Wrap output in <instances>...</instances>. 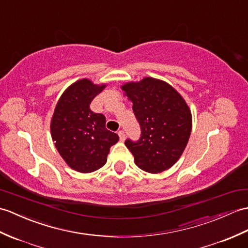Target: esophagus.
<instances>
[{"label":"esophagus","instance_id":"esophagus-1","mask_svg":"<svg viewBox=\"0 0 248 248\" xmlns=\"http://www.w3.org/2000/svg\"><path fill=\"white\" fill-rule=\"evenodd\" d=\"M118 136H119L120 140H122V141H124L125 140V134H124V131H118Z\"/></svg>","mask_w":248,"mask_h":248}]
</instances>
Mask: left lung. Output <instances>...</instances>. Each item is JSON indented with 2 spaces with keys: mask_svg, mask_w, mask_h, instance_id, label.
Segmentation results:
<instances>
[{
  "mask_svg": "<svg viewBox=\"0 0 248 248\" xmlns=\"http://www.w3.org/2000/svg\"><path fill=\"white\" fill-rule=\"evenodd\" d=\"M133 103V112L141 129L137 141L126 140L135 164L149 173L171 168L181 157L192 129L191 111L170 84L152 77L122 86Z\"/></svg>",
  "mask_w": 248,
  "mask_h": 248,
  "instance_id": "obj_1",
  "label": "left lung"
}]
</instances>
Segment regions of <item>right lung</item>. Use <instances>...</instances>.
<instances>
[{
  "label": "right lung",
  "mask_w": 248,
  "mask_h": 248,
  "mask_svg": "<svg viewBox=\"0 0 248 248\" xmlns=\"http://www.w3.org/2000/svg\"><path fill=\"white\" fill-rule=\"evenodd\" d=\"M106 88L80 79L64 91L50 122L51 138L64 162L81 173L96 171L107 163L110 148L119 140L106 128V117L91 111L92 100Z\"/></svg>",
  "instance_id": "obj_1"
}]
</instances>
